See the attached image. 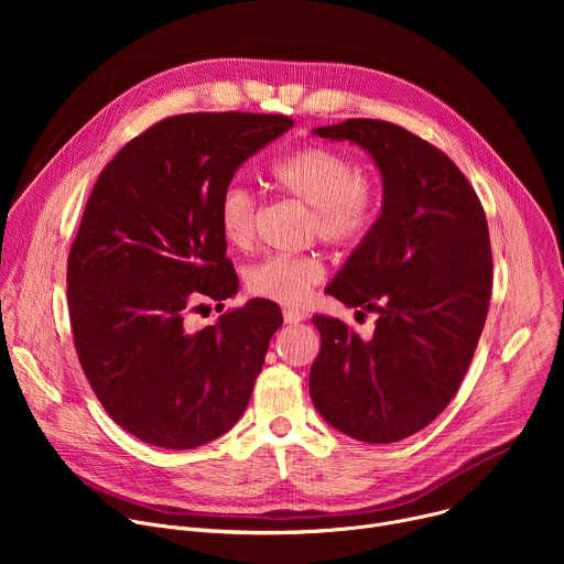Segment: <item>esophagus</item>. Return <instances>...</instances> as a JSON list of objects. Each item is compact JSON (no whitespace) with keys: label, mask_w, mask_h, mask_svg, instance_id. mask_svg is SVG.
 Returning <instances> with one entry per match:
<instances>
[{"label":"esophagus","mask_w":564,"mask_h":564,"mask_svg":"<svg viewBox=\"0 0 564 564\" xmlns=\"http://www.w3.org/2000/svg\"><path fill=\"white\" fill-rule=\"evenodd\" d=\"M283 318H285V324H301V321L305 318V312H301L299 307H285Z\"/></svg>","instance_id":"obj_1"}]
</instances>
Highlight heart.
<instances>
[{"instance_id": "heart-1", "label": "heart", "mask_w": 564, "mask_h": 564, "mask_svg": "<svg viewBox=\"0 0 564 564\" xmlns=\"http://www.w3.org/2000/svg\"><path fill=\"white\" fill-rule=\"evenodd\" d=\"M270 183L310 209V229L333 248H352L370 231L379 192L355 160L333 147L310 144L276 163ZM216 225L225 243L248 250L257 236V198L243 185H227L216 203ZM326 281V265L316 254H272L250 265L246 285L254 296L283 305H301Z\"/></svg>"}]
</instances>
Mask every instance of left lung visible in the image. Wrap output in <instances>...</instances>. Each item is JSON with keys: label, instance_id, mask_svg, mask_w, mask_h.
Masks as SVG:
<instances>
[{"label": "left lung", "instance_id": "8db88e82", "mask_svg": "<svg viewBox=\"0 0 564 564\" xmlns=\"http://www.w3.org/2000/svg\"><path fill=\"white\" fill-rule=\"evenodd\" d=\"M314 133L375 158L383 207L328 288L357 316L377 312L375 333L361 339L341 318L312 316L321 350L310 394L337 431L399 442L448 406L475 355L494 285L487 214L453 160L404 127L350 118Z\"/></svg>", "mask_w": 564, "mask_h": 564}]
</instances>
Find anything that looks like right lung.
Segmentation results:
<instances>
[{
	"label": "right lung",
	"mask_w": 564,
	"mask_h": 564,
	"mask_svg": "<svg viewBox=\"0 0 564 564\" xmlns=\"http://www.w3.org/2000/svg\"><path fill=\"white\" fill-rule=\"evenodd\" d=\"M292 124L246 111L165 118L116 153L87 200L66 265L75 352L109 417L151 446H203L248 409L281 307L252 299L200 330L189 314L238 285L220 192Z\"/></svg>",
	"instance_id": "add662e5"
}]
</instances>
